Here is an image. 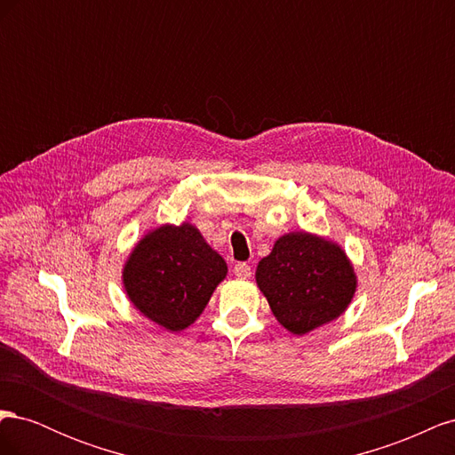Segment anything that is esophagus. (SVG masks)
<instances>
[{
    "label": "esophagus",
    "instance_id": "34e87169",
    "mask_svg": "<svg viewBox=\"0 0 455 455\" xmlns=\"http://www.w3.org/2000/svg\"><path fill=\"white\" fill-rule=\"evenodd\" d=\"M233 273H235L239 279H249L252 269H251L249 264H244V261H239V264H235V267H233Z\"/></svg>",
    "mask_w": 455,
    "mask_h": 455
}]
</instances>
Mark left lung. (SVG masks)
<instances>
[{
	"label": "left lung",
	"instance_id": "8db88e82",
	"mask_svg": "<svg viewBox=\"0 0 455 455\" xmlns=\"http://www.w3.org/2000/svg\"><path fill=\"white\" fill-rule=\"evenodd\" d=\"M256 283L288 332L304 336L347 309L356 275L341 246L306 231L279 237L261 258Z\"/></svg>",
	"mask_w": 455,
	"mask_h": 455
}]
</instances>
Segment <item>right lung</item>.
Returning a JSON list of instances; mask_svg holds the SVG:
<instances>
[{
    "label": "right lung",
    "mask_w": 455,
    "mask_h": 455,
    "mask_svg": "<svg viewBox=\"0 0 455 455\" xmlns=\"http://www.w3.org/2000/svg\"><path fill=\"white\" fill-rule=\"evenodd\" d=\"M226 275L224 258L196 226L164 224L136 243L123 267V286L149 321L180 332L197 321Z\"/></svg>",
    "instance_id": "right-lung-1"
}]
</instances>
